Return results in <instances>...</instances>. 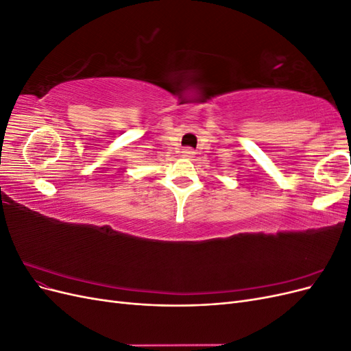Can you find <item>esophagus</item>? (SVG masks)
<instances>
[{"label": "esophagus", "mask_w": 351, "mask_h": 351, "mask_svg": "<svg viewBox=\"0 0 351 351\" xmlns=\"http://www.w3.org/2000/svg\"><path fill=\"white\" fill-rule=\"evenodd\" d=\"M182 156L183 158H193L195 156V151L193 149H190V147H186V149H183L182 151Z\"/></svg>", "instance_id": "obj_1"}]
</instances>
